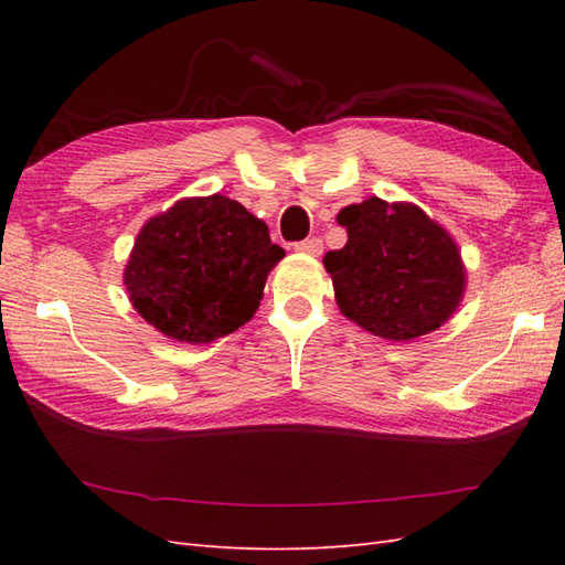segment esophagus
Returning a JSON list of instances; mask_svg holds the SVG:
<instances>
[{"mask_svg": "<svg viewBox=\"0 0 565 565\" xmlns=\"http://www.w3.org/2000/svg\"><path fill=\"white\" fill-rule=\"evenodd\" d=\"M296 249L303 252V255H322V239L320 237H308V239H301V243H296Z\"/></svg>", "mask_w": 565, "mask_h": 565, "instance_id": "34e87169", "label": "esophagus"}]
</instances>
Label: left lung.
Listing matches in <instances>:
<instances>
[{
    "label": "left lung",
    "instance_id": "8db88e82",
    "mask_svg": "<svg viewBox=\"0 0 565 565\" xmlns=\"http://www.w3.org/2000/svg\"><path fill=\"white\" fill-rule=\"evenodd\" d=\"M347 245L322 257L340 310L383 340L405 342L437 330L463 296L454 239L413 203L371 196L338 215Z\"/></svg>",
    "mask_w": 565,
    "mask_h": 565
}]
</instances>
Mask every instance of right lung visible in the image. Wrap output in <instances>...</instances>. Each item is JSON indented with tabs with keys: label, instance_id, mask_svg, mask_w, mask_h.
Wrapping results in <instances>:
<instances>
[{
	"label": "right lung",
	"instance_id": "obj_1",
	"mask_svg": "<svg viewBox=\"0 0 565 565\" xmlns=\"http://www.w3.org/2000/svg\"><path fill=\"white\" fill-rule=\"evenodd\" d=\"M281 257L267 225L243 203L213 194L177 201L142 225L124 281L150 326L177 342L203 344L255 316Z\"/></svg>",
	"mask_w": 565,
	"mask_h": 565
}]
</instances>
